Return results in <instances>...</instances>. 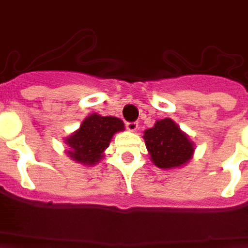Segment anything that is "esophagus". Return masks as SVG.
<instances>
[{
  "mask_svg": "<svg viewBox=\"0 0 248 248\" xmlns=\"http://www.w3.org/2000/svg\"><path fill=\"white\" fill-rule=\"evenodd\" d=\"M126 127H127V129H128V131L135 132V131H137L138 124H137V122H135V121H133V122H127Z\"/></svg>",
  "mask_w": 248,
  "mask_h": 248,
  "instance_id": "esophagus-1",
  "label": "esophagus"
}]
</instances>
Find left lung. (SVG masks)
<instances>
[{"instance_id":"8db88e82","label":"left lung","mask_w":248,"mask_h":248,"mask_svg":"<svg viewBox=\"0 0 248 248\" xmlns=\"http://www.w3.org/2000/svg\"><path fill=\"white\" fill-rule=\"evenodd\" d=\"M143 138L150 159L158 168H177L193 155V143L170 119L156 121L153 128L144 132Z\"/></svg>"}]
</instances>
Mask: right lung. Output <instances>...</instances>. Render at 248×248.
Instances as JSON below:
<instances>
[{"label":"right lung","instance_id":"1","mask_svg":"<svg viewBox=\"0 0 248 248\" xmlns=\"http://www.w3.org/2000/svg\"><path fill=\"white\" fill-rule=\"evenodd\" d=\"M124 128V122L117 117L93 113L82 122L78 131L66 140L69 156L84 165L99 163L112 136Z\"/></svg>","mask_w":248,"mask_h":248}]
</instances>
